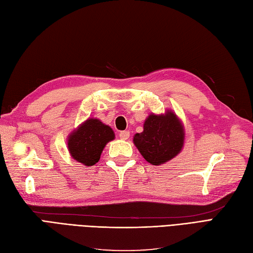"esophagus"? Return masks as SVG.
Returning <instances> with one entry per match:
<instances>
[{
  "label": "esophagus",
  "instance_id": "obj_1",
  "mask_svg": "<svg viewBox=\"0 0 253 253\" xmlns=\"http://www.w3.org/2000/svg\"><path fill=\"white\" fill-rule=\"evenodd\" d=\"M129 136H130V133H129L128 130H124V131L120 132V138L122 140H127L129 138Z\"/></svg>",
  "mask_w": 253,
  "mask_h": 253
}]
</instances>
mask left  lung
I'll return each instance as SVG.
<instances>
[{
    "label": "left lung",
    "instance_id": "left-lung-1",
    "mask_svg": "<svg viewBox=\"0 0 253 253\" xmlns=\"http://www.w3.org/2000/svg\"><path fill=\"white\" fill-rule=\"evenodd\" d=\"M133 143L146 162L162 165L177 156L184 143V128L174 112L152 113L143 124V131L133 136Z\"/></svg>",
    "mask_w": 253,
    "mask_h": 253
}]
</instances>
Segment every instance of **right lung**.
<instances>
[{
  "label": "right lung",
  "mask_w": 253,
  "mask_h": 253,
  "mask_svg": "<svg viewBox=\"0 0 253 253\" xmlns=\"http://www.w3.org/2000/svg\"><path fill=\"white\" fill-rule=\"evenodd\" d=\"M115 138L110 126L98 119H88L68 138V150L73 160L92 166L100 160L104 146Z\"/></svg>",
  "instance_id": "obj_1"
}]
</instances>
